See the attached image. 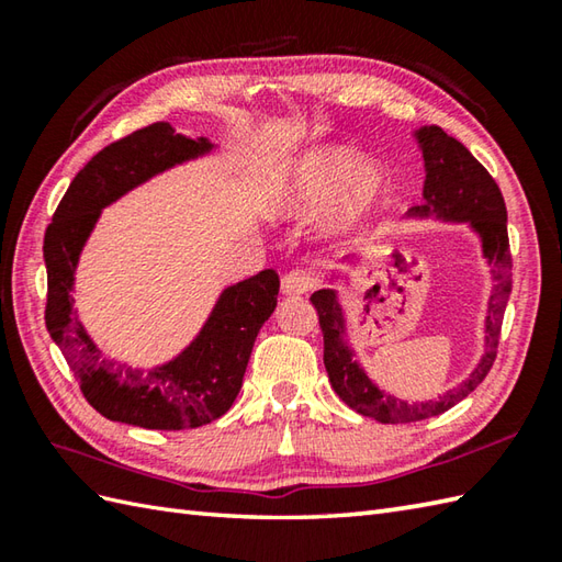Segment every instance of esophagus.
I'll use <instances>...</instances> for the list:
<instances>
[{"label":"esophagus","instance_id":"1","mask_svg":"<svg viewBox=\"0 0 562 562\" xmlns=\"http://www.w3.org/2000/svg\"><path fill=\"white\" fill-rule=\"evenodd\" d=\"M316 282H318V278L312 270H306V268L290 270L282 278V294H306L316 288Z\"/></svg>","mask_w":562,"mask_h":562}]
</instances>
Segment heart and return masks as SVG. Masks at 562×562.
Here are the masks:
<instances>
[{"instance_id": "b5f03b06", "label": "heart", "mask_w": 562, "mask_h": 562, "mask_svg": "<svg viewBox=\"0 0 562 562\" xmlns=\"http://www.w3.org/2000/svg\"><path fill=\"white\" fill-rule=\"evenodd\" d=\"M360 165V151L345 145H321L296 159L282 176L274 212L308 217L336 205L340 226L364 220L389 198V176L376 164Z\"/></svg>"}]
</instances>
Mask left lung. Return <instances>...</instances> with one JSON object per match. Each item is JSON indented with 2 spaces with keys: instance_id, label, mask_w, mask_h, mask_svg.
I'll return each mask as SVG.
<instances>
[{
  "instance_id": "1",
  "label": "left lung",
  "mask_w": 562,
  "mask_h": 562,
  "mask_svg": "<svg viewBox=\"0 0 562 562\" xmlns=\"http://www.w3.org/2000/svg\"><path fill=\"white\" fill-rule=\"evenodd\" d=\"M417 142L425 157V205L411 210L415 217L471 222L481 234L483 256L491 266L495 288L487 302L485 316V352L475 364L471 376L445 396L427 403H405L381 391L364 369L357 364L352 350L345 342V318L338 304V294L333 290H318L312 294L316 306L321 333H324V364L333 391L360 415L374 417L379 423H417L427 420L453 408L469 393L479 389L481 381L491 372L497 357L499 328H503L505 306L512 292V254L507 236V210L503 193H499L493 176L485 166L465 149L459 139L449 137L441 127L417 130Z\"/></svg>"
}]
</instances>
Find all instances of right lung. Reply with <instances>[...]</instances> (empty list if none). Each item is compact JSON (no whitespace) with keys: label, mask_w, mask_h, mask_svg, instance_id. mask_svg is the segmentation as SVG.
I'll list each match as a JSON object with an SVG mask.
<instances>
[{"label":"right lung","mask_w":562,"mask_h":562,"mask_svg":"<svg viewBox=\"0 0 562 562\" xmlns=\"http://www.w3.org/2000/svg\"><path fill=\"white\" fill-rule=\"evenodd\" d=\"M210 149L207 139L178 135L169 123L135 130L83 166L45 229V326L65 352L83 398L109 420L145 429H193L217 420L238 396L258 330L278 306L274 270L226 288L200 336L176 360L149 372L105 360L71 312L75 268L101 207L154 173Z\"/></svg>","instance_id":"add662e5"}]
</instances>
